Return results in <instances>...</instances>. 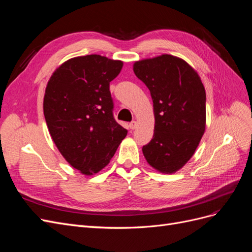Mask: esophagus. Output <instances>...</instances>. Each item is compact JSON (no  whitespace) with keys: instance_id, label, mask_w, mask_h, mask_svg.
<instances>
[{"instance_id":"1","label":"esophagus","mask_w":252,"mask_h":252,"mask_svg":"<svg viewBox=\"0 0 252 252\" xmlns=\"http://www.w3.org/2000/svg\"><path fill=\"white\" fill-rule=\"evenodd\" d=\"M129 127H130V129H132V130H133V129H135L136 127H138V123H136L135 121H132L131 123L129 124Z\"/></svg>"}]
</instances>
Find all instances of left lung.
I'll list each match as a JSON object with an SVG mask.
<instances>
[{
    "label": "left lung",
    "mask_w": 252,
    "mask_h": 252,
    "mask_svg": "<svg viewBox=\"0 0 252 252\" xmlns=\"http://www.w3.org/2000/svg\"><path fill=\"white\" fill-rule=\"evenodd\" d=\"M133 71L154 102V138L143 146V155L156 170L177 172L194 155L205 132L206 93L200 75L171 55L136 61Z\"/></svg>",
    "instance_id": "obj_1"
}]
</instances>
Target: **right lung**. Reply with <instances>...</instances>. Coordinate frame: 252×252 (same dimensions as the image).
<instances>
[{"mask_svg": "<svg viewBox=\"0 0 252 252\" xmlns=\"http://www.w3.org/2000/svg\"><path fill=\"white\" fill-rule=\"evenodd\" d=\"M123 67L100 55L67 60L53 71L43 109L49 133L66 161L85 175L107 166L127 130L113 119L110 82Z\"/></svg>", "mask_w": 252, "mask_h": 252, "instance_id": "obj_1", "label": "right lung"}]
</instances>
